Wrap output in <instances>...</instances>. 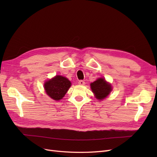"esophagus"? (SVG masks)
<instances>
[{
	"label": "esophagus",
	"mask_w": 157,
	"mask_h": 157,
	"mask_svg": "<svg viewBox=\"0 0 157 157\" xmlns=\"http://www.w3.org/2000/svg\"><path fill=\"white\" fill-rule=\"evenodd\" d=\"M78 84H79L80 85H84L85 82H84V80H79V81H78Z\"/></svg>",
	"instance_id": "obj_1"
}]
</instances>
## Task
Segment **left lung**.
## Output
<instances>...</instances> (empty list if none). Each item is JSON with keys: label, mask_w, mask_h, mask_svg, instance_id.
Returning a JSON list of instances; mask_svg holds the SVG:
<instances>
[{"label": "left lung", "mask_w": 157, "mask_h": 157, "mask_svg": "<svg viewBox=\"0 0 157 157\" xmlns=\"http://www.w3.org/2000/svg\"><path fill=\"white\" fill-rule=\"evenodd\" d=\"M90 87L96 98L101 101L106 98L112 91L111 84L103 78H99L96 81L92 82Z\"/></svg>", "instance_id": "left-lung-1"}]
</instances>
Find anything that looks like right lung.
Segmentation results:
<instances>
[{"label":"right lung","mask_w":157,"mask_h":157,"mask_svg":"<svg viewBox=\"0 0 157 157\" xmlns=\"http://www.w3.org/2000/svg\"><path fill=\"white\" fill-rule=\"evenodd\" d=\"M71 86L70 80L63 76L56 75L44 84L45 92L52 99L59 101L62 99Z\"/></svg>","instance_id":"1"}]
</instances>
